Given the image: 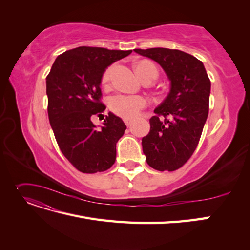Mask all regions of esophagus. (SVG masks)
Masks as SVG:
<instances>
[{"mask_svg": "<svg viewBox=\"0 0 250 250\" xmlns=\"http://www.w3.org/2000/svg\"><path fill=\"white\" fill-rule=\"evenodd\" d=\"M124 123L126 124V126H130L132 124V120H130V119H124Z\"/></svg>", "mask_w": 250, "mask_h": 250, "instance_id": "obj_1", "label": "esophagus"}]
</instances>
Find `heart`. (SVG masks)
Returning a JSON list of instances; mask_svg holds the SVG:
<instances>
[{
	"mask_svg": "<svg viewBox=\"0 0 250 250\" xmlns=\"http://www.w3.org/2000/svg\"><path fill=\"white\" fill-rule=\"evenodd\" d=\"M113 72V65L108 66L102 75V84L106 85L110 81ZM137 72L143 79L147 76L157 77V70L153 63L149 62H141L137 64ZM148 101L145 97L139 95L118 94L110 98L109 108L115 115L123 119H134L139 116L142 109L147 106Z\"/></svg>",
	"mask_w": 250,
	"mask_h": 250,
	"instance_id": "obj_1",
	"label": "heart"
}]
</instances>
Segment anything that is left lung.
I'll return each mask as SVG.
<instances>
[{
	"mask_svg": "<svg viewBox=\"0 0 250 250\" xmlns=\"http://www.w3.org/2000/svg\"><path fill=\"white\" fill-rule=\"evenodd\" d=\"M134 52L160 63L171 81L169 95L149 120L150 131L142 146L151 168L175 171L197 148L208 115L210 80L200 60L186 52L166 48Z\"/></svg>",
	"mask_w": 250,
	"mask_h": 250,
	"instance_id": "obj_1",
	"label": "left lung"
}]
</instances>
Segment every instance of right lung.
Instances as JSON below:
<instances>
[{"instance_id": "obj_1", "label": "right lung", "mask_w": 250, "mask_h": 250, "mask_svg": "<svg viewBox=\"0 0 250 250\" xmlns=\"http://www.w3.org/2000/svg\"><path fill=\"white\" fill-rule=\"evenodd\" d=\"M132 51L78 47L57 56L47 76L48 116L60 151L82 173L109 169L116 161V145L126 125L108 113L96 128L94 116H102L100 83L105 69Z\"/></svg>"}]
</instances>
